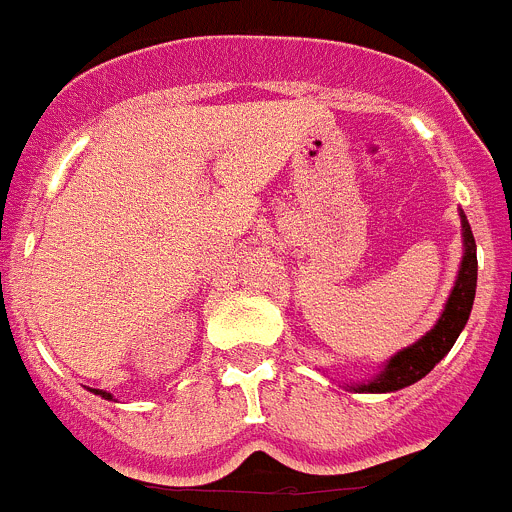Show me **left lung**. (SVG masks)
<instances>
[{
	"label": "left lung",
	"instance_id": "obj_1",
	"mask_svg": "<svg viewBox=\"0 0 512 512\" xmlns=\"http://www.w3.org/2000/svg\"><path fill=\"white\" fill-rule=\"evenodd\" d=\"M461 229H464L466 247L464 260H461L459 278H456V286L448 296V304L438 324L415 345L394 355L376 379L355 386V391H376V394H381V391L404 389V386L415 384L425 373L433 371L435 363H441L443 355L453 348V342L461 335L466 319H469L474 291H477V244H474V234H471V226L464 213H461Z\"/></svg>",
	"mask_w": 512,
	"mask_h": 512
}]
</instances>
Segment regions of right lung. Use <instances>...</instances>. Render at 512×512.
I'll return each mask as SVG.
<instances>
[{
    "instance_id": "add662e5",
    "label": "right lung",
    "mask_w": 512,
    "mask_h": 512,
    "mask_svg": "<svg viewBox=\"0 0 512 512\" xmlns=\"http://www.w3.org/2000/svg\"><path fill=\"white\" fill-rule=\"evenodd\" d=\"M95 394H100V397H105V399H113V397H110V394H108V391H100V389H95Z\"/></svg>"
}]
</instances>
